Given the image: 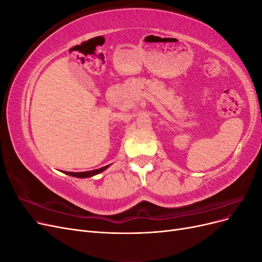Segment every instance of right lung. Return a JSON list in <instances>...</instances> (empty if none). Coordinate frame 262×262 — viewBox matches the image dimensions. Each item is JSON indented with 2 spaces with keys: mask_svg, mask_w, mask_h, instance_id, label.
Here are the masks:
<instances>
[{
  "mask_svg": "<svg viewBox=\"0 0 262 262\" xmlns=\"http://www.w3.org/2000/svg\"><path fill=\"white\" fill-rule=\"evenodd\" d=\"M109 166H105V167H101L99 169H95V170H91V171H83V172H72V171H68L66 173L70 176H74V177H78V178H86V177H92L94 175H97V173L104 171L105 169H107Z\"/></svg>",
  "mask_w": 262,
  "mask_h": 262,
  "instance_id": "add662e5",
  "label": "right lung"
}]
</instances>
